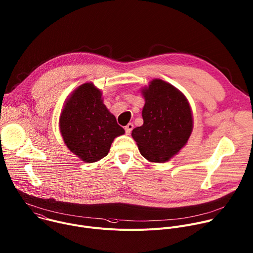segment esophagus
Returning a JSON list of instances; mask_svg holds the SVG:
<instances>
[{"label":"esophagus","instance_id":"1","mask_svg":"<svg viewBox=\"0 0 253 253\" xmlns=\"http://www.w3.org/2000/svg\"><path fill=\"white\" fill-rule=\"evenodd\" d=\"M133 128H134L133 123H128V124H127V126H125V132H126V134H127V135H129V134L132 132Z\"/></svg>","mask_w":253,"mask_h":253}]
</instances>
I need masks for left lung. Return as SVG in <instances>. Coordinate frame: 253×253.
I'll list each match as a JSON object with an SVG mask.
<instances>
[{
	"label": "left lung",
	"instance_id": "left-lung-1",
	"mask_svg": "<svg viewBox=\"0 0 253 253\" xmlns=\"http://www.w3.org/2000/svg\"><path fill=\"white\" fill-rule=\"evenodd\" d=\"M144 123L132 131L141 155L155 163H164L176 155L188 142L193 117L185 95L161 79L151 81L143 89Z\"/></svg>",
	"mask_w": 253,
	"mask_h": 253
}]
</instances>
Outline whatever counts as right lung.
Instances as JSON below:
<instances>
[{
	"label": "right lung",
	"instance_id": "add662e5",
	"mask_svg": "<svg viewBox=\"0 0 253 253\" xmlns=\"http://www.w3.org/2000/svg\"><path fill=\"white\" fill-rule=\"evenodd\" d=\"M59 129L67 148L87 163L104 158L114 138L125 133L92 83L82 84L67 99L60 115Z\"/></svg>",
	"mask_w": 253,
	"mask_h": 253
}]
</instances>
